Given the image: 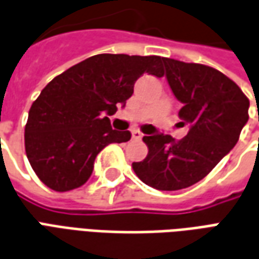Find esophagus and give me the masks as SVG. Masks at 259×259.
<instances>
[{
    "mask_svg": "<svg viewBox=\"0 0 259 259\" xmlns=\"http://www.w3.org/2000/svg\"><path fill=\"white\" fill-rule=\"evenodd\" d=\"M132 137H133V140H141L143 133H141L140 130H133V132H132Z\"/></svg>",
    "mask_w": 259,
    "mask_h": 259,
    "instance_id": "esophagus-1",
    "label": "esophagus"
}]
</instances>
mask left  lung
Listing matches in <instances>:
<instances>
[{
    "label": "left lung",
    "mask_w": 259,
    "mask_h": 259,
    "mask_svg": "<svg viewBox=\"0 0 259 259\" xmlns=\"http://www.w3.org/2000/svg\"><path fill=\"white\" fill-rule=\"evenodd\" d=\"M166 79L183 107L182 140L169 135L144 136L147 157L133 162L139 179L157 190L174 191L194 185L215 168L239 141L248 120L250 101L233 80L217 69L162 58Z\"/></svg>",
    "instance_id": "1"
}]
</instances>
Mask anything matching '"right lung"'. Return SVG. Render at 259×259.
Instances as JSON below:
<instances>
[{
    "mask_svg": "<svg viewBox=\"0 0 259 259\" xmlns=\"http://www.w3.org/2000/svg\"><path fill=\"white\" fill-rule=\"evenodd\" d=\"M163 76L162 58L98 54L73 65L48 83L31 104L25 127L27 159L51 190H73L93 174L98 152L130 140L113 130V115L133 94L141 74Z\"/></svg>",
    "mask_w": 259,
    "mask_h": 259,
    "instance_id": "obj_1",
    "label": "right lung"
}]
</instances>
